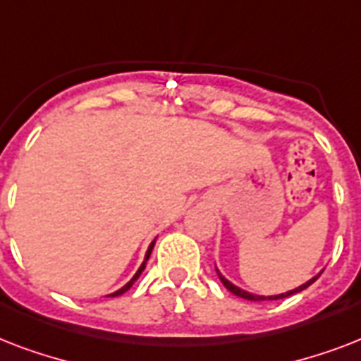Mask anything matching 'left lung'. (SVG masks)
<instances>
[{
	"mask_svg": "<svg viewBox=\"0 0 361 361\" xmlns=\"http://www.w3.org/2000/svg\"><path fill=\"white\" fill-rule=\"evenodd\" d=\"M215 269H217V268H215ZM217 275H219L221 283H223V285H225L226 288H228V290L232 292V294H236L238 298H243V300H251V302H262V300H283V298L292 296V294H296V292L305 290V288H307L309 285H313L314 281L319 279V275H317V277H313V279H309L307 283H303L302 286H298V288H294V290L285 292V294H279V296H257V294H249V292H245V290H241V288H238L236 285H232L231 281H226L225 277H223V275L219 274V271H217Z\"/></svg>",
	"mask_w": 361,
	"mask_h": 361,
	"instance_id": "1",
	"label": "left lung"
}]
</instances>
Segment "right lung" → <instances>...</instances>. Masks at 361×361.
<instances>
[{"mask_svg": "<svg viewBox=\"0 0 361 361\" xmlns=\"http://www.w3.org/2000/svg\"><path fill=\"white\" fill-rule=\"evenodd\" d=\"M153 245H155V241H152V245H149V249H147V252H146V258H144V262H142V266H140V268H138V271H136V274H135V277H133V279H130L129 283H127V285L121 286L120 290H116L114 294H110V296H121V294H123V292L129 290L130 286H133V283H135V281L138 279V277H140V274H142V271H144V268H146V262H147V258H149V255H152Z\"/></svg>", "mask_w": 361, "mask_h": 361, "instance_id": "obj_1", "label": "right lung"}]
</instances>
